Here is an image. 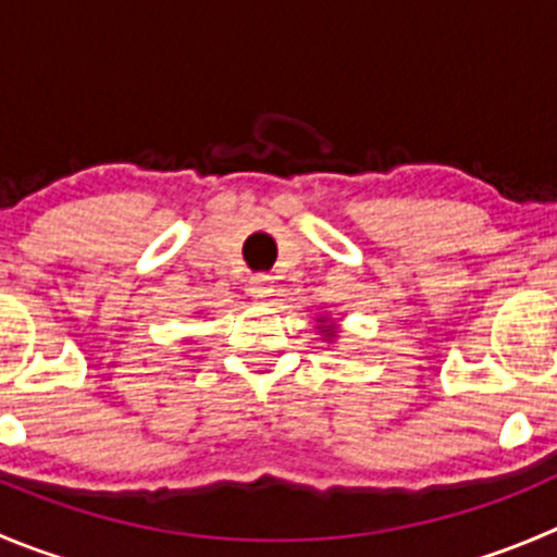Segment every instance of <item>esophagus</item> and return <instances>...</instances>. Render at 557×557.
I'll use <instances>...</instances> for the list:
<instances>
[{
	"instance_id": "obj_1",
	"label": "esophagus",
	"mask_w": 557,
	"mask_h": 557,
	"mask_svg": "<svg viewBox=\"0 0 557 557\" xmlns=\"http://www.w3.org/2000/svg\"><path fill=\"white\" fill-rule=\"evenodd\" d=\"M270 282H273V278H270L268 273L251 275V282H248V293H251L253 298H268V295L273 293V287H270Z\"/></svg>"
}]
</instances>
